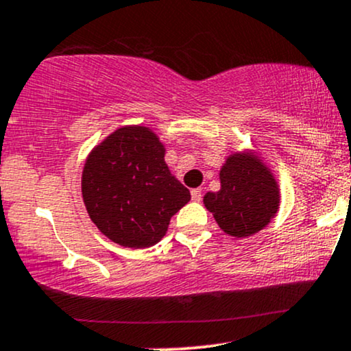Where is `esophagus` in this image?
<instances>
[{
	"label": "esophagus",
	"mask_w": 351,
	"mask_h": 351,
	"mask_svg": "<svg viewBox=\"0 0 351 351\" xmlns=\"http://www.w3.org/2000/svg\"><path fill=\"white\" fill-rule=\"evenodd\" d=\"M191 199H193L194 202H199V201L202 199L201 189H193V191H191Z\"/></svg>",
	"instance_id": "34e87169"
}]
</instances>
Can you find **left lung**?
Listing matches in <instances>:
<instances>
[{
	"label": "left lung",
	"instance_id": "1",
	"mask_svg": "<svg viewBox=\"0 0 351 351\" xmlns=\"http://www.w3.org/2000/svg\"><path fill=\"white\" fill-rule=\"evenodd\" d=\"M221 189L204 194L223 234L245 239L263 230L280 210V184L267 163L253 150L234 152L219 171Z\"/></svg>",
	"mask_w": 351,
	"mask_h": 351
}]
</instances>
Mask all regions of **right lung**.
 Segmentation results:
<instances>
[{
    "label": "right lung",
    "mask_w": 351,
    "mask_h": 351,
    "mask_svg": "<svg viewBox=\"0 0 351 351\" xmlns=\"http://www.w3.org/2000/svg\"><path fill=\"white\" fill-rule=\"evenodd\" d=\"M165 145L145 125H122L90 152L82 173L88 216L129 248L158 243L191 194L165 162Z\"/></svg>",
    "instance_id": "1"
}]
</instances>
